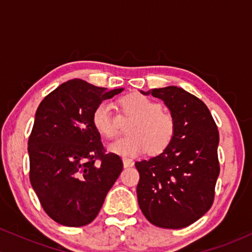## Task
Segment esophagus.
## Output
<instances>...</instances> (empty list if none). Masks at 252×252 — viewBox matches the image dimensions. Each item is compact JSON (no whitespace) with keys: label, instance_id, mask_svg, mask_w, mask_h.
I'll use <instances>...</instances> for the list:
<instances>
[{"label":"esophagus","instance_id":"esophagus-1","mask_svg":"<svg viewBox=\"0 0 252 252\" xmlns=\"http://www.w3.org/2000/svg\"><path fill=\"white\" fill-rule=\"evenodd\" d=\"M123 164H124V167H126V168H128V167L134 166V161H132L131 158H123Z\"/></svg>","mask_w":252,"mask_h":252}]
</instances>
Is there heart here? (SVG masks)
<instances>
[{
  "label": "heart",
  "instance_id": "1",
  "mask_svg": "<svg viewBox=\"0 0 252 252\" xmlns=\"http://www.w3.org/2000/svg\"><path fill=\"white\" fill-rule=\"evenodd\" d=\"M121 105L135 116L129 126L131 135L110 143V152L121 156H137L149 150L156 155L169 146L175 131L174 120L162 111L160 103L140 94H131L121 100ZM92 124L105 138H114L118 134L108 102L99 103L94 110Z\"/></svg>",
  "mask_w": 252,
  "mask_h": 252
}]
</instances>
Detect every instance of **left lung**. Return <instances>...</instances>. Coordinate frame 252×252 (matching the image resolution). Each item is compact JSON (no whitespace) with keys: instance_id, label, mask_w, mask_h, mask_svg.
I'll list each match as a JSON object with an SVG mask.
<instances>
[{"instance_id":"obj_1","label":"left lung","mask_w":252,"mask_h":252,"mask_svg":"<svg viewBox=\"0 0 252 252\" xmlns=\"http://www.w3.org/2000/svg\"><path fill=\"white\" fill-rule=\"evenodd\" d=\"M141 94L160 98L169 109L175 131L160 155L136 162L138 206L153 225L182 228L211 209L219 175V132L210 110L178 86Z\"/></svg>"}]
</instances>
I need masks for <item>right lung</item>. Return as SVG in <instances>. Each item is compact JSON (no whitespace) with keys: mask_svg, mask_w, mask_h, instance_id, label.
Segmentation results:
<instances>
[{"mask_svg":"<svg viewBox=\"0 0 252 252\" xmlns=\"http://www.w3.org/2000/svg\"><path fill=\"white\" fill-rule=\"evenodd\" d=\"M123 90L72 79L47 94L36 110L28 140L30 179L42 209L59 224H90L122 172L120 156L104 150L92 114Z\"/></svg>","mask_w":252,"mask_h":252,"instance_id":"right-lung-1","label":"right lung"}]
</instances>
